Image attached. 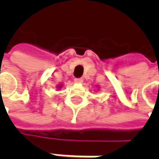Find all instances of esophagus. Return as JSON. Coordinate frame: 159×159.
<instances>
[{"label":"esophagus","instance_id":"1","mask_svg":"<svg viewBox=\"0 0 159 159\" xmlns=\"http://www.w3.org/2000/svg\"><path fill=\"white\" fill-rule=\"evenodd\" d=\"M74 81L76 83H82L83 82V79L82 78H76L74 80Z\"/></svg>","mask_w":159,"mask_h":159}]
</instances>
